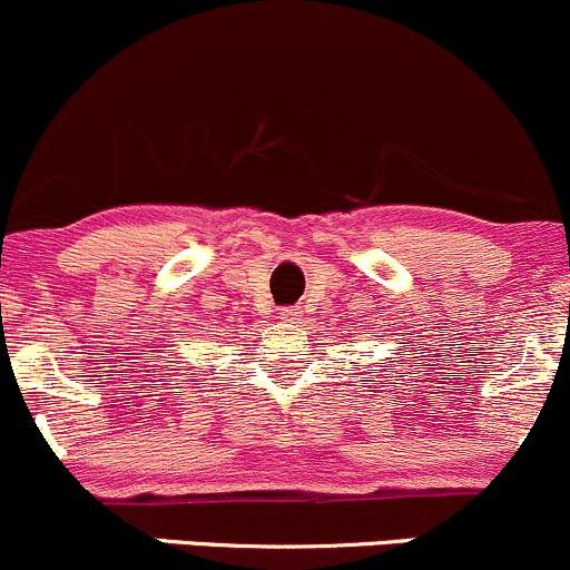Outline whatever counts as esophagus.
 <instances>
[{"mask_svg":"<svg viewBox=\"0 0 570 570\" xmlns=\"http://www.w3.org/2000/svg\"><path fill=\"white\" fill-rule=\"evenodd\" d=\"M297 316H299L297 305H286V308H281V318H284V322H295Z\"/></svg>","mask_w":570,"mask_h":570,"instance_id":"1","label":"esophagus"}]
</instances>
